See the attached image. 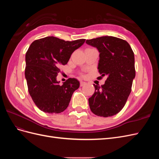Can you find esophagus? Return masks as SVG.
Listing matches in <instances>:
<instances>
[{
    "instance_id": "34e87169",
    "label": "esophagus",
    "mask_w": 159,
    "mask_h": 159,
    "mask_svg": "<svg viewBox=\"0 0 159 159\" xmlns=\"http://www.w3.org/2000/svg\"><path fill=\"white\" fill-rule=\"evenodd\" d=\"M85 85H86V82H85V81H80V86H81H81H84Z\"/></svg>"
}]
</instances>
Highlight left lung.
Masks as SVG:
<instances>
[{
    "instance_id": "obj_1",
    "label": "left lung",
    "mask_w": 159,
    "mask_h": 159,
    "mask_svg": "<svg viewBox=\"0 0 159 159\" xmlns=\"http://www.w3.org/2000/svg\"><path fill=\"white\" fill-rule=\"evenodd\" d=\"M85 42L99 51L98 69L102 77L107 76L102 86L93 85L95 92L88 99L90 109L98 116H113L123 108L131 91L135 77L134 53L127 41L114 36Z\"/></svg>"
}]
</instances>
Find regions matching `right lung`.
Wrapping results in <instances>:
<instances>
[{
  "instance_id": "right-lung-1",
  "label": "right lung",
  "mask_w": 159,
  "mask_h": 159,
  "mask_svg": "<svg viewBox=\"0 0 159 159\" xmlns=\"http://www.w3.org/2000/svg\"><path fill=\"white\" fill-rule=\"evenodd\" d=\"M85 40L65 41L48 36L34 41L25 57V78L34 103L42 111L59 113L68 107L71 96L80 87L75 78H69L62 85L56 77L60 65H65L75 50Z\"/></svg>"
}]
</instances>
